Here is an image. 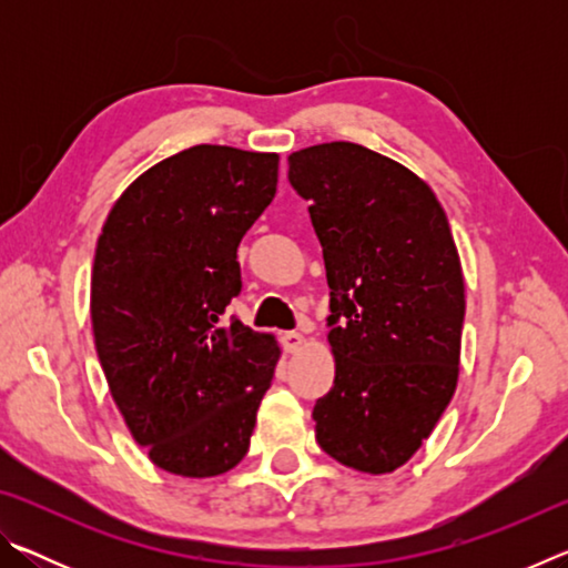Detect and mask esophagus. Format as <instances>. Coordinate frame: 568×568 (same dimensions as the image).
I'll use <instances>...</instances> for the list:
<instances>
[{"mask_svg": "<svg viewBox=\"0 0 568 568\" xmlns=\"http://www.w3.org/2000/svg\"><path fill=\"white\" fill-rule=\"evenodd\" d=\"M281 341H283V348H285V353H297L305 345V338H303V333H295V331H291V333H283L281 335Z\"/></svg>", "mask_w": 568, "mask_h": 568, "instance_id": "obj_1", "label": "esophagus"}]
</instances>
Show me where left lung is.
Returning <instances> with one entry per match:
<instances>
[{
  "label": "left lung",
  "instance_id": "left-lung-1",
  "mask_svg": "<svg viewBox=\"0 0 568 568\" xmlns=\"http://www.w3.org/2000/svg\"><path fill=\"white\" fill-rule=\"evenodd\" d=\"M331 285L335 381L313 408L338 464L393 474L454 398L466 287L454 233L426 182L355 142L291 152Z\"/></svg>",
  "mask_w": 568,
  "mask_h": 568
}]
</instances>
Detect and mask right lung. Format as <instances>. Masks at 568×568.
<instances>
[{"instance_id": "obj_1", "label": "right lung", "mask_w": 568, "mask_h": 568, "mask_svg": "<svg viewBox=\"0 0 568 568\" xmlns=\"http://www.w3.org/2000/svg\"><path fill=\"white\" fill-rule=\"evenodd\" d=\"M277 152L195 145L114 200L94 250L90 315L104 378L132 438L182 478L245 458L281 345L243 321L237 245L271 205Z\"/></svg>"}]
</instances>
